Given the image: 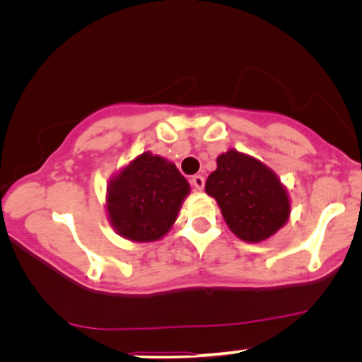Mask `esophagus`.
<instances>
[{"label":"esophagus","instance_id":"34e87169","mask_svg":"<svg viewBox=\"0 0 362 362\" xmlns=\"http://www.w3.org/2000/svg\"><path fill=\"white\" fill-rule=\"evenodd\" d=\"M191 182H192V186H194L197 191H202V187H204V177H202L201 175L192 176L191 177Z\"/></svg>","mask_w":362,"mask_h":362}]
</instances>
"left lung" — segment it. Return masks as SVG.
Masks as SVG:
<instances>
[{
  "label": "left lung",
  "mask_w": 362,
  "mask_h": 362,
  "mask_svg": "<svg viewBox=\"0 0 362 362\" xmlns=\"http://www.w3.org/2000/svg\"><path fill=\"white\" fill-rule=\"evenodd\" d=\"M229 229L245 242H262L286 224L290 197L279 176L254 156L229 150L217 156L206 181Z\"/></svg>",
  "instance_id": "obj_1"
}]
</instances>
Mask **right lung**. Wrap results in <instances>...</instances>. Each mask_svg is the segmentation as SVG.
Here are the masks:
<instances>
[{"label": "right lung", "instance_id": "obj_1", "mask_svg": "<svg viewBox=\"0 0 362 362\" xmlns=\"http://www.w3.org/2000/svg\"><path fill=\"white\" fill-rule=\"evenodd\" d=\"M189 191L175 163L145 151L108 181V221L128 240H160L175 224Z\"/></svg>", "mask_w": 362, "mask_h": 362}]
</instances>
